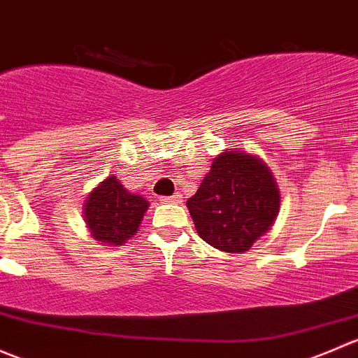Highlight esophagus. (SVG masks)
Returning <instances> with one entry per match:
<instances>
[{"instance_id":"esophagus-1","label":"esophagus","mask_w":358,"mask_h":358,"mask_svg":"<svg viewBox=\"0 0 358 358\" xmlns=\"http://www.w3.org/2000/svg\"><path fill=\"white\" fill-rule=\"evenodd\" d=\"M180 200H182V194L179 193L172 194V196H162V203H180Z\"/></svg>"}]
</instances>
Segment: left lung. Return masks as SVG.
I'll use <instances>...</instances> for the list:
<instances>
[{
  "label": "left lung",
  "instance_id": "1",
  "mask_svg": "<svg viewBox=\"0 0 358 358\" xmlns=\"http://www.w3.org/2000/svg\"><path fill=\"white\" fill-rule=\"evenodd\" d=\"M186 207L201 240L222 252L243 254L277 221L280 191L259 157L224 150Z\"/></svg>",
  "mask_w": 358,
  "mask_h": 358
}]
</instances>
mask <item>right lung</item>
<instances>
[{
	"mask_svg": "<svg viewBox=\"0 0 358 358\" xmlns=\"http://www.w3.org/2000/svg\"><path fill=\"white\" fill-rule=\"evenodd\" d=\"M148 207L150 201L143 194L130 193L111 174L88 193L83 219L99 245L118 247L136 235Z\"/></svg>",
	"mask_w": 358,
	"mask_h": 358,
	"instance_id": "right-lung-1",
	"label": "right lung"
}]
</instances>
